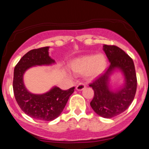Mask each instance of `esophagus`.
<instances>
[{"mask_svg":"<svg viewBox=\"0 0 149 149\" xmlns=\"http://www.w3.org/2000/svg\"><path fill=\"white\" fill-rule=\"evenodd\" d=\"M85 88V85L84 83H79V84L76 86V90H78V91H81V90H83V89Z\"/></svg>","mask_w":149,"mask_h":149,"instance_id":"esophagus-1","label":"esophagus"}]
</instances>
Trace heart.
<instances>
[{"instance_id":"heart-1","label":"heart","mask_w":149,"mask_h":149,"mask_svg":"<svg viewBox=\"0 0 149 149\" xmlns=\"http://www.w3.org/2000/svg\"><path fill=\"white\" fill-rule=\"evenodd\" d=\"M107 61L102 54H87L75 58L70 64L71 69L76 73L86 74L89 78L100 76L107 68Z\"/></svg>"}]
</instances>
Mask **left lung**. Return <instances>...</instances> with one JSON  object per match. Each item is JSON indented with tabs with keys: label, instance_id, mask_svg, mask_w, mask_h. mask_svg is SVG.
<instances>
[{
	"label": "left lung",
	"instance_id": "1",
	"mask_svg": "<svg viewBox=\"0 0 149 149\" xmlns=\"http://www.w3.org/2000/svg\"><path fill=\"white\" fill-rule=\"evenodd\" d=\"M103 50L110 66L90 85L95 93L90 106L97 115L111 118L130 107L136 94L137 81L133 60L122 49L115 45H104ZM116 71L122 73L124 82L121 86L113 89L110 86V78Z\"/></svg>",
	"mask_w": 149,
	"mask_h": 149
}]
</instances>
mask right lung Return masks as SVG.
<instances>
[{
  "label": "right lung",
  "instance_id": "obj_1",
  "mask_svg": "<svg viewBox=\"0 0 149 149\" xmlns=\"http://www.w3.org/2000/svg\"><path fill=\"white\" fill-rule=\"evenodd\" d=\"M49 48L31 49L25 54L15 66L13 78L15 97L20 109L30 117L43 121L53 120L60 115L75 89L73 87L62 90L54 86L45 93L33 94L26 88L24 75L27 70L33 66L55 64V61L49 56Z\"/></svg>",
  "mask_w": 149,
  "mask_h": 149
}]
</instances>
